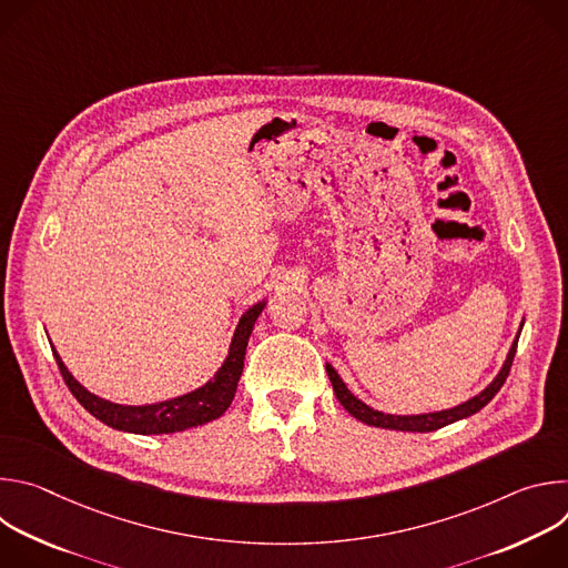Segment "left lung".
Instances as JSON below:
<instances>
[{"instance_id":"obj_1","label":"left lung","mask_w":568,"mask_h":568,"mask_svg":"<svg viewBox=\"0 0 568 568\" xmlns=\"http://www.w3.org/2000/svg\"><path fill=\"white\" fill-rule=\"evenodd\" d=\"M524 326V323H521ZM519 335H521V328L506 355V362L504 366L499 368V373L495 375V379L485 386L480 393H476L474 397H469L467 402L463 404H456V407L452 409H443V412H429V414H412V416H395V414H384V412H377L373 407H368L366 402H362L348 386L346 382L342 379V375L335 371L333 364H326V371H328V377L333 382V388H335V395L337 399L342 402V407L353 416L357 418L359 423L368 425V427H379V429H395V432H418V434H425V432H436L445 425H452L456 420H463V418H469L474 416L476 412H480L485 404H488L497 393L499 388L504 386L508 373H510V366H513V359H515V353H517V342H519Z\"/></svg>"}]
</instances>
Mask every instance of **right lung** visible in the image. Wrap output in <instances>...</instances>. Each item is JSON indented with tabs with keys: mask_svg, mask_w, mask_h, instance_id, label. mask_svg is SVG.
Instances as JSON below:
<instances>
[{
	"mask_svg": "<svg viewBox=\"0 0 568 568\" xmlns=\"http://www.w3.org/2000/svg\"><path fill=\"white\" fill-rule=\"evenodd\" d=\"M265 305H267V298L254 303L247 312H242L229 344V353L222 366L215 371V375L202 386L171 399H161L152 404H116L112 399L94 395L92 390H88L83 384H80L69 373V368L64 366L55 348H53V357L73 397L103 425L119 432H128V434H141V436L186 432L220 418L231 407L240 375H242V366H245V353L254 331V323L265 310Z\"/></svg>",
	"mask_w": 568,
	"mask_h": 568,
	"instance_id": "1",
	"label": "right lung"
}]
</instances>
